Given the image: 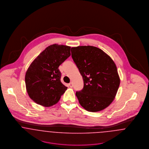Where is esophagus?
Listing matches in <instances>:
<instances>
[{"instance_id": "1", "label": "esophagus", "mask_w": 149, "mask_h": 149, "mask_svg": "<svg viewBox=\"0 0 149 149\" xmlns=\"http://www.w3.org/2000/svg\"><path fill=\"white\" fill-rule=\"evenodd\" d=\"M68 85H69V86H70V87H73V84H72V82H70V83L68 84Z\"/></svg>"}]
</instances>
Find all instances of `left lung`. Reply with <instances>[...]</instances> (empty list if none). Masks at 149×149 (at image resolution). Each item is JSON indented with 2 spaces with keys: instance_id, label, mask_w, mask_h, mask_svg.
<instances>
[{
  "instance_id": "8db88e82",
  "label": "left lung",
  "mask_w": 149,
  "mask_h": 149,
  "mask_svg": "<svg viewBox=\"0 0 149 149\" xmlns=\"http://www.w3.org/2000/svg\"><path fill=\"white\" fill-rule=\"evenodd\" d=\"M71 53L84 82L83 89L76 93L80 105L91 112L107 108L120 84L116 64L102 49L93 46L72 47Z\"/></svg>"
}]
</instances>
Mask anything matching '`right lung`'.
I'll return each instance as SVG.
<instances>
[{"mask_svg":"<svg viewBox=\"0 0 149 149\" xmlns=\"http://www.w3.org/2000/svg\"><path fill=\"white\" fill-rule=\"evenodd\" d=\"M71 55V47L49 46L32 62L26 71L25 84L32 100L45 107L56 104L67 87L61 81L59 66Z\"/></svg>","mask_w":149,"mask_h":149,"instance_id":"add662e5","label":"right lung"}]
</instances>
